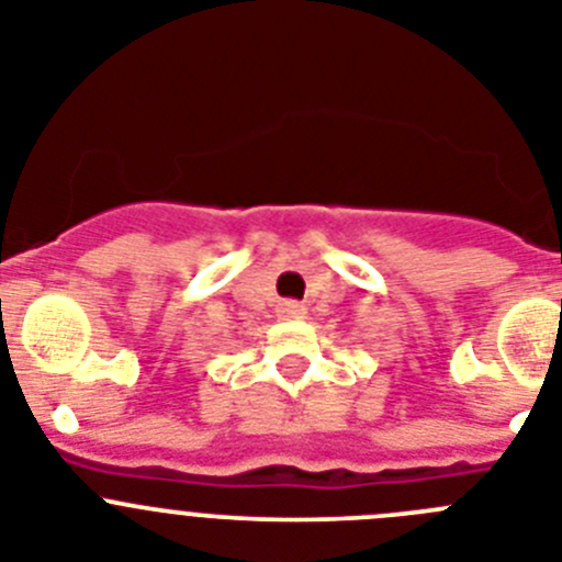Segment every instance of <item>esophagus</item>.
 I'll list each match as a JSON object with an SVG mask.
<instances>
[{
    "label": "esophagus",
    "instance_id": "1",
    "mask_svg": "<svg viewBox=\"0 0 562 562\" xmlns=\"http://www.w3.org/2000/svg\"><path fill=\"white\" fill-rule=\"evenodd\" d=\"M276 312L281 321H304L306 317V306L297 304V301H281Z\"/></svg>",
    "mask_w": 562,
    "mask_h": 562
}]
</instances>
